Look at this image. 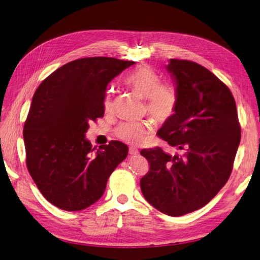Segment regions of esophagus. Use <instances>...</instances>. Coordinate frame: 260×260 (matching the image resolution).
<instances>
[{
    "instance_id": "1",
    "label": "esophagus",
    "mask_w": 260,
    "mask_h": 260,
    "mask_svg": "<svg viewBox=\"0 0 260 260\" xmlns=\"http://www.w3.org/2000/svg\"><path fill=\"white\" fill-rule=\"evenodd\" d=\"M138 153H139V150L137 149V148H133V147L129 148V154L135 155V154H138Z\"/></svg>"
}]
</instances>
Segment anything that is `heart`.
<instances>
[{"label": "heart", "mask_w": 260, "mask_h": 260, "mask_svg": "<svg viewBox=\"0 0 260 260\" xmlns=\"http://www.w3.org/2000/svg\"><path fill=\"white\" fill-rule=\"evenodd\" d=\"M129 88L147 100V110L149 114L158 122L163 123L174 116L177 109V95L169 86L162 85L157 74L149 67L142 66L132 71L126 78ZM106 112L113 109L112 93L108 92L104 101ZM152 130L150 121L123 122L116 129L117 138L128 144H139Z\"/></svg>", "instance_id": "1"}]
</instances>
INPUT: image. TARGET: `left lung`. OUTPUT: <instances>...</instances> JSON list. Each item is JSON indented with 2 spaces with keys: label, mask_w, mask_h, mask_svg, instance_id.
Masks as SVG:
<instances>
[{
  "label": "left lung",
  "mask_w": 260,
  "mask_h": 260,
  "mask_svg": "<svg viewBox=\"0 0 260 260\" xmlns=\"http://www.w3.org/2000/svg\"><path fill=\"white\" fill-rule=\"evenodd\" d=\"M177 109L157 135L183 151L143 149L149 171L141 179L145 199L157 211L179 217L206 205L228 182L240 143L236 103L214 74L189 60L170 59Z\"/></svg>",
  "instance_id": "1"
}]
</instances>
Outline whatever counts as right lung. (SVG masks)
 Returning a JSON list of instances; mask_svg holds the SVG:
<instances>
[{"label": "right lung", "mask_w": 260, "mask_h": 260, "mask_svg": "<svg viewBox=\"0 0 260 260\" xmlns=\"http://www.w3.org/2000/svg\"><path fill=\"white\" fill-rule=\"evenodd\" d=\"M133 61L89 57L53 72L36 90L24 123L26 165L45 199L68 212L94 204L128 155L118 141L95 151L85 139L89 123L105 113L109 82Z\"/></svg>", "instance_id": "obj_1"}]
</instances>
